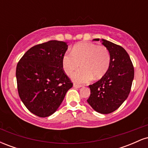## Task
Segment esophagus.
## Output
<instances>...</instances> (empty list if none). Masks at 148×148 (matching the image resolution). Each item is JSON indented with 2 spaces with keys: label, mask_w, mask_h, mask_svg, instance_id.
Returning <instances> with one entry per match:
<instances>
[{
  "label": "esophagus",
  "mask_w": 148,
  "mask_h": 148,
  "mask_svg": "<svg viewBox=\"0 0 148 148\" xmlns=\"http://www.w3.org/2000/svg\"><path fill=\"white\" fill-rule=\"evenodd\" d=\"M74 88H80L81 87V85H78V84H74Z\"/></svg>",
  "instance_id": "34e87169"
}]
</instances>
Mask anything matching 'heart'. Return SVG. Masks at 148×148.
Returning <instances> with one entry per match:
<instances>
[{
    "label": "heart",
    "instance_id": "1",
    "mask_svg": "<svg viewBox=\"0 0 148 148\" xmlns=\"http://www.w3.org/2000/svg\"><path fill=\"white\" fill-rule=\"evenodd\" d=\"M82 68L74 72L71 77L74 82L86 84L99 79L107 72L111 63V54L106 47L92 43H79L73 47L72 53L62 56V64L66 74H71L79 67Z\"/></svg>",
    "mask_w": 148,
    "mask_h": 148
}]
</instances>
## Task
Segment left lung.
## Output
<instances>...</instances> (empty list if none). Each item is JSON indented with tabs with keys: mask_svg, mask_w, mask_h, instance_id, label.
<instances>
[{
	"mask_svg": "<svg viewBox=\"0 0 148 148\" xmlns=\"http://www.w3.org/2000/svg\"><path fill=\"white\" fill-rule=\"evenodd\" d=\"M101 42L109 51L111 63L101 79L89 86L90 95L87 101L95 111L108 114L118 109L128 97L134 69L130 56L121 46L103 39Z\"/></svg>",
	"mask_w": 148,
	"mask_h": 148,
	"instance_id": "obj_1",
	"label": "left lung"
}]
</instances>
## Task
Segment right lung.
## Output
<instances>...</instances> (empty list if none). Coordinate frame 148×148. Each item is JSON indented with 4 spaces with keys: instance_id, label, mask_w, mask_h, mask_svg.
Listing matches in <instances>:
<instances>
[{
    "instance_id": "add662e5",
    "label": "right lung",
    "mask_w": 148,
    "mask_h": 148,
    "mask_svg": "<svg viewBox=\"0 0 148 148\" xmlns=\"http://www.w3.org/2000/svg\"><path fill=\"white\" fill-rule=\"evenodd\" d=\"M68 45L57 40L31 47L16 69L18 95L32 113L45 118L55 113L73 84L62 68Z\"/></svg>"
}]
</instances>
